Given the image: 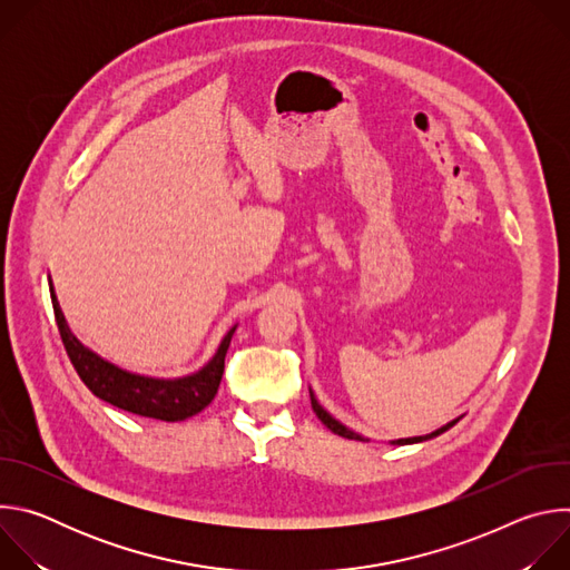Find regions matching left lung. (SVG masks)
<instances>
[{
    "instance_id": "obj_1",
    "label": "left lung",
    "mask_w": 570,
    "mask_h": 570,
    "mask_svg": "<svg viewBox=\"0 0 570 570\" xmlns=\"http://www.w3.org/2000/svg\"><path fill=\"white\" fill-rule=\"evenodd\" d=\"M308 394H311V405H313V413L317 415V420L327 426L332 433H336V435H341V438H347V440H358V442H370L367 438H363L361 433H356V431H352V429H347L345 424H341L336 417H332L327 411L322 409L320 405V401L315 399V394H313V390L308 387ZM462 420V415L460 417H455V420H451L449 424H444V426H440L438 431H433V433H429V435H415V438H401V440H392L390 444H417V442H426V440H433V438H438V435H442L444 431H449V429H453L458 422Z\"/></svg>"
}]
</instances>
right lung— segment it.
<instances>
[{
  "label": "right lung",
  "instance_id": "1",
  "mask_svg": "<svg viewBox=\"0 0 570 570\" xmlns=\"http://www.w3.org/2000/svg\"><path fill=\"white\" fill-rule=\"evenodd\" d=\"M49 293H51L56 324H58L62 345L67 350V356L73 370L78 372L80 381L92 390L95 396L132 415L161 420V422L189 420L200 411H205L212 403V399L216 396L223 379V370H225V354L236 332V324L223 336L216 354L198 372H191L187 376H176V379H159V376L128 372L106 361L90 347H86L69 330L65 313L58 304L51 277H49Z\"/></svg>",
  "mask_w": 570,
  "mask_h": 570
}]
</instances>
